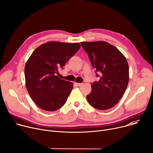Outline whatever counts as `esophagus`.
<instances>
[{"label":"esophagus","instance_id":"1","mask_svg":"<svg viewBox=\"0 0 153 153\" xmlns=\"http://www.w3.org/2000/svg\"><path fill=\"white\" fill-rule=\"evenodd\" d=\"M75 85L78 86H81L82 85V83H75Z\"/></svg>","mask_w":153,"mask_h":153}]
</instances>
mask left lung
Returning a JSON list of instances; mask_svg holds the SVG:
<instances>
[{"instance_id": "8db88e82", "label": "left lung", "mask_w": 153, "mask_h": 153, "mask_svg": "<svg viewBox=\"0 0 153 153\" xmlns=\"http://www.w3.org/2000/svg\"><path fill=\"white\" fill-rule=\"evenodd\" d=\"M100 79L91 85L86 96L92 107L100 110L110 109L119 102L129 80L128 65L123 53L103 41L81 42Z\"/></svg>"}]
</instances>
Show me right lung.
<instances>
[{
	"mask_svg": "<svg viewBox=\"0 0 153 153\" xmlns=\"http://www.w3.org/2000/svg\"><path fill=\"white\" fill-rule=\"evenodd\" d=\"M80 46L79 43L49 42L39 46L29 57L25 68L26 86L41 109L53 111L65 103L74 83L57 74Z\"/></svg>",
	"mask_w": 153,
	"mask_h": 153,
	"instance_id": "right-lung-1",
	"label": "right lung"
}]
</instances>
